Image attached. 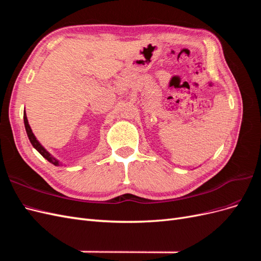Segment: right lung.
Wrapping results in <instances>:
<instances>
[{
	"mask_svg": "<svg viewBox=\"0 0 261 261\" xmlns=\"http://www.w3.org/2000/svg\"><path fill=\"white\" fill-rule=\"evenodd\" d=\"M23 123H25V128H26V133H27V135H28V138L30 140L31 145L34 146V148L44 158V159H46V160H48L49 162H51L54 165H60V161L55 159L54 156H52L48 151H46V150L41 146V144L37 140L36 136L34 135L33 130H31V128H30L28 120H27V115H26L25 112H23Z\"/></svg>",
	"mask_w": 261,
	"mask_h": 261,
	"instance_id": "add662e5",
	"label": "right lung"
}]
</instances>
